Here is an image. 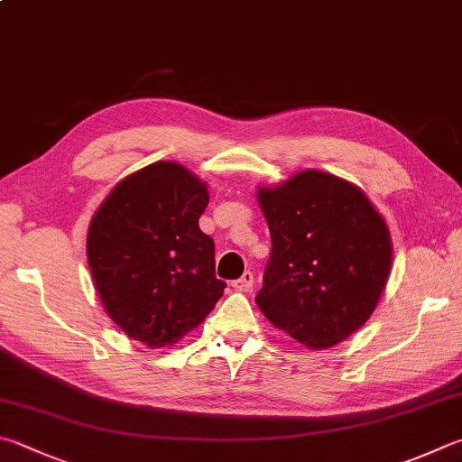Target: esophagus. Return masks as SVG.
Returning <instances> with one entry per match:
<instances>
[{
	"instance_id": "esophagus-1",
	"label": "esophagus",
	"mask_w": 462,
	"mask_h": 462,
	"mask_svg": "<svg viewBox=\"0 0 462 462\" xmlns=\"http://www.w3.org/2000/svg\"><path fill=\"white\" fill-rule=\"evenodd\" d=\"M232 287L236 289V291H240V292H248V291H253V287H254V274L250 273V271H246L245 274L240 276L238 281H234V282H232Z\"/></svg>"
}]
</instances>
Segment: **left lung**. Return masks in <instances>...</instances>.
I'll list each match as a JSON object with an SVG mask.
<instances>
[{"label":"left lung","mask_w":462,"mask_h":462,"mask_svg":"<svg viewBox=\"0 0 462 462\" xmlns=\"http://www.w3.org/2000/svg\"><path fill=\"white\" fill-rule=\"evenodd\" d=\"M271 230L256 305L276 329L309 349L346 341L375 311L392 268V236L362 189L305 170L258 186Z\"/></svg>","instance_id":"left-lung-1"}]
</instances>
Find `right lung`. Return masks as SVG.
<instances>
[{
	"instance_id": "right-lung-1",
	"label": "right lung",
	"mask_w": 462,
	"mask_h": 462,
	"mask_svg": "<svg viewBox=\"0 0 462 462\" xmlns=\"http://www.w3.org/2000/svg\"><path fill=\"white\" fill-rule=\"evenodd\" d=\"M208 183L175 162L123 178L95 212L87 260L115 325L143 346H173L202 325L226 282L214 274V240L199 230Z\"/></svg>"
}]
</instances>
